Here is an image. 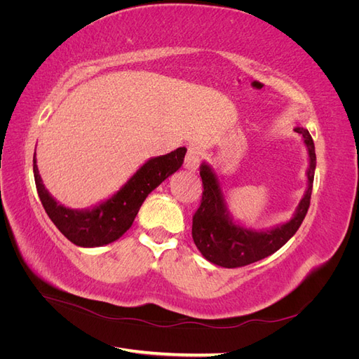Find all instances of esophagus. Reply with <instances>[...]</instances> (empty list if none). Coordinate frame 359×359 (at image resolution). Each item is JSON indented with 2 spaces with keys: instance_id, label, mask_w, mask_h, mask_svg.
I'll return each instance as SVG.
<instances>
[{
  "instance_id": "34e87169",
  "label": "esophagus",
  "mask_w": 359,
  "mask_h": 359,
  "mask_svg": "<svg viewBox=\"0 0 359 359\" xmlns=\"http://www.w3.org/2000/svg\"><path fill=\"white\" fill-rule=\"evenodd\" d=\"M201 160H202L201 149L198 147H190L187 151L186 160H184V168L189 169L190 172H194L199 168Z\"/></svg>"
}]
</instances>
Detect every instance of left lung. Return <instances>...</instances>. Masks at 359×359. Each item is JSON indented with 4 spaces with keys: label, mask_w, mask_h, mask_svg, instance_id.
I'll return each mask as SVG.
<instances>
[{
    "label": "left lung",
    "mask_w": 359,
    "mask_h": 359,
    "mask_svg": "<svg viewBox=\"0 0 359 359\" xmlns=\"http://www.w3.org/2000/svg\"><path fill=\"white\" fill-rule=\"evenodd\" d=\"M293 130L302 136L309 153L307 189L292 219L286 223L269 227V229L255 231L235 222L227 208L219 175L208 163L203 161L201 165L203 191L201 206L193 215L191 236L198 250L208 262L223 268L250 265L276 253L299 229L310 206L314 169H316V151H314L313 139L307 128L297 126Z\"/></svg>",
    "instance_id": "8db88e82"
}]
</instances>
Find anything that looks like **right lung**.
<instances>
[{"label": "right lung", "mask_w": 359, "mask_h": 359, "mask_svg": "<svg viewBox=\"0 0 359 359\" xmlns=\"http://www.w3.org/2000/svg\"><path fill=\"white\" fill-rule=\"evenodd\" d=\"M186 153L187 148L181 147L147 160L109 199L85 210L67 208L52 198L41 181L36 154L32 170L43 208L58 231L79 247H102L116 241L130 229L148 194L182 166Z\"/></svg>", "instance_id": "obj_1"}]
</instances>
